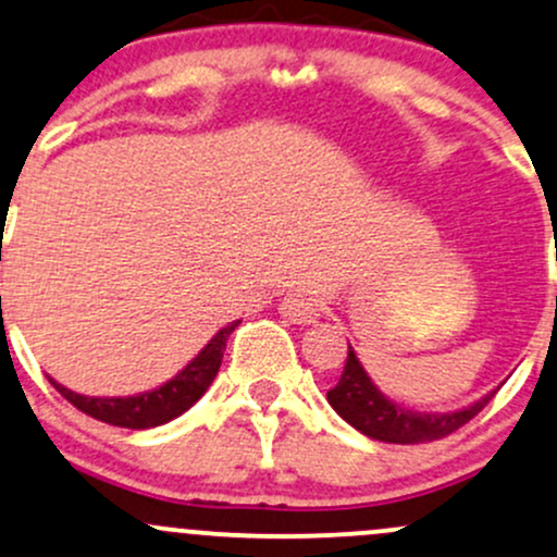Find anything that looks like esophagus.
I'll return each mask as SVG.
<instances>
[{
  "label": "esophagus",
  "mask_w": 557,
  "mask_h": 557,
  "mask_svg": "<svg viewBox=\"0 0 557 557\" xmlns=\"http://www.w3.org/2000/svg\"><path fill=\"white\" fill-rule=\"evenodd\" d=\"M320 301H317L311 293L304 290L288 293V296L283 298V304H280V314L288 322H293V325H311V322L320 320Z\"/></svg>",
  "instance_id": "34e87169"
}]
</instances>
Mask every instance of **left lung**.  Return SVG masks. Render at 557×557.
<instances>
[{
  "label": "left lung",
  "mask_w": 557,
  "mask_h": 557,
  "mask_svg": "<svg viewBox=\"0 0 557 557\" xmlns=\"http://www.w3.org/2000/svg\"><path fill=\"white\" fill-rule=\"evenodd\" d=\"M492 396L494 391L481 396L470 407L455 409V412H414V409L396 405L386 394L377 391L351 346H348L341 381L335 383V388L327 391L330 407L348 425H354L359 433L375 438V442L386 444H423L449 436L457 428L466 425L470 418H475L488 405Z\"/></svg>",
  "instance_id": "obj_1"
}]
</instances>
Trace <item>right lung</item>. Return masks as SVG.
Listing matches in <instances>:
<instances>
[{
    "instance_id": "obj_1",
    "label": "right lung",
    "mask_w": 557,
    "mask_h": 557,
    "mask_svg": "<svg viewBox=\"0 0 557 557\" xmlns=\"http://www.w3.org/2000/svg\"><path fill=\"white\" fill-rule=\"evenodd\" d=\"M237 322H230L227 327L219 330L209 344L200 348L198 357L176 372L171 381L152 391H145V394L84 396V394H76V391L60 386V383L52 381V377L50 383L71 401L73 407L87 412L89 418L102 420V423L119 425V428H134V431L163 425L169 423V420L180 418L182 412H187V409L193 407L206 391H209L219 368H222L224 348H227V338L232 330L237 327Z\"/></svg>"
}]
</instances>
